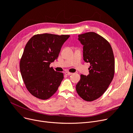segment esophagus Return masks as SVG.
Instances as JSON below:
<instances>
[{
	"instance_id": "esophagus-1",
	"label": "esophagus",
	"mask_w": 133,
	"mask_h": 133,
	"mask_svg": "<svg viewBox=\"0 0 133 133\" xmlns=\"http://www.w3.org/2000/svg\"><path fill=\"white\" fill-rule=\"evenodd\" d=\"M65 74L66 75H72V73H70V72H66L65 73Z\"/></svg>"
}]
</instances>
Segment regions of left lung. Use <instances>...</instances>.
<instances>
[{
  "mask_svg": "<svg viewBox=\"0 0 133 133\" xmlns=\"http://www.w3.org/2000/svg\"><path fill=\"white\" fill-rule=\"evenodd\" d=\"M78 37L83 46V60L89 62L90 66L87 76L80 75L76 90L82 99L92 101L102 95L113 79L114 54L108 41L98 34L87 32L79 35Z\"/></svg>",
  "mask_w": 133,
  "mask_h": 133,
  "instance_id": "8db88e82",
  "label": "left lung"
}]
</instances>
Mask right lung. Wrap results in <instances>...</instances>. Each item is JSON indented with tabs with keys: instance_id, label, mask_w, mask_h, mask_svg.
<instances>
[{
	"instance_id": "add662e5",
	"label": "right lung",
	"mask_w": 133,
	"mask_h": 133,
	"mask_svg": "<svg viewBox=\"0 0 133 133\" xmlns=\"http://www.w3.org/2000/svg\"><path fill=\"white\" fill-rule=\"evenodd\" d=\"M69 35L36 34L26 44L20 61V71L26 88L41 100L51 97L58 89L64 74L50 67L57 59Z\"/></svg>"
}]
</instances>
